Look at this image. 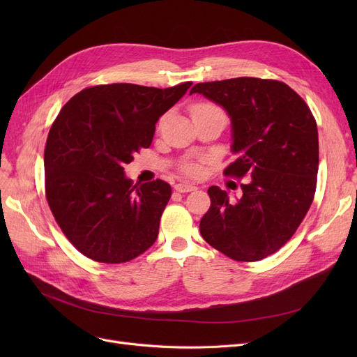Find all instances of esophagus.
Segmentation results:
<instances>
[{
  "label": "esophagus",
  "instance_id": "obj_1",
  "mask_svg": "<svg viewBox=\"0 0 357 357\" xmlns=\"http://www.w3.org/2000/svg\"><path fill=\"white\" fill-rule=\"evenodd\" d=\"M195 190H197V186L190 185V183H176V185H175V191H176V192H181V194H183V192H191V191H195Z\"/></svg>",
  "mask_w": 357,
  "mask_h": 357
}]
</instances>
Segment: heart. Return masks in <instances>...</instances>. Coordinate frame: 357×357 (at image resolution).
Instances as JSON below:
<instances>
[{"label":"heart","instance_id":"1","mask_svg":"<svg viewBox=\"0 0 357 357\" xmlns=\"http://www.w3.org/2000/svg\"><path fill=\"white\" fill-rule=\"evenodd\" d=\"M211 111H221V109L211 102H197L191 109V114L195 116V114H201V112H211ZM183 172L191 175V176H195L201 172V167L198 163L191 162V163L183 165Z\"/></svg>","mask_w":357,"mask_h":357}]
</instances>
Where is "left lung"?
<instances>
[{"label":"left lung","instance_id":"left-lung-1","mask_svg":"<svg viewBox=\"0 0 357 357\" xmlns=\"http://www.w3.org/2000/svg\"><path fill=\"white\" fill-rule=\"evenodd\" d=\"M221 105L231 121L224 174L252 178L236 201L210 186L211 207L199 222L204 240L238 261L265 259L294 236L310 210L318 172V131L305 101L287 84L233 78L197 84L191 93Z\"/></svg>","mask_w":357,"mask_h":357}]
</instances>
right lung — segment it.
<instances>
[{
    "label": "right lung",
    "mask_w": 357,
    "mask_h": 357,
    "mask_svg": "<svg viewBox=\"0 0 357 357\" xmlns=\"http://www.w3.org/2000/svg\"><path fill=\"white\" fill-rule=\"evenodd\" d=\"M191 85L91 86L56 117L45 147L46 198L63 234L84 256L124 264L156 241L171 185L162 179L133 185L124 165L152 144L158 120Z\"/></svg>",
    "instance_id": "obj_1"
}]
</instances>
